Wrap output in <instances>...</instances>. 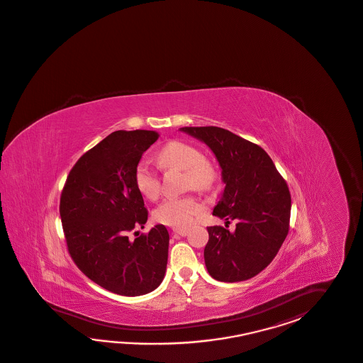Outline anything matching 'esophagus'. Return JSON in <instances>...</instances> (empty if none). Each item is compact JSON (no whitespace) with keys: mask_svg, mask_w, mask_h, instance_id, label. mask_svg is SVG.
<instances>
[{"mask_svg":"<svg viewBox=\"0 0 363 363\" xmlns=\"http://www.w3.org/2000/svg\"><path fill=\"white\" fill-rule=\"evenodd\" d=\"M173 232L179 236H186L189 233V228H173Z\"/></svg>","mask_w":363,"mask_h":363,"instance_id":"34e87169","label":"esophagus"}]
</instances>
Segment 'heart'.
<instances>
[{"instance_id": "heart-1", "label": "heart", "mask_w": 363, "mask_h": 363, "mask_svg": "<svg viewBox=\"0 0 363 363\" xmlns=\"http://www.w3.org/2000/svg\"><path fill=\"white\" fill-rule=\"evenodd\" d=\"M156 160L164 170L178 169L184 172L185 189L198 191H210L216 185L219 173L213 161L202 156L201 150L193 144L170 140L160 148ZM133 184L140 194L155 201L161 191L159 174L144 161H140L133 169ZM204 204L194 195H184L165 199L155 210V220L173 227L186 228L194 220L195 216L204 211Z\"/></svg>"}]
</instances>
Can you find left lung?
Returning <instances> with one entry per match:
<instances>
[{"label": "left lung", "instance_id": "1", "mask_svg": "<svg viewBox=\"0 0 363 363\" xmlns=\"http://www.w3.org/2000/svg\"><path fill=\"white\" fill-rule=\"evenodd\" d=\"M181 131L206 143L216 156L225 184L213 215L236 221L207 227L204 264L220 282L253 278L269 265L290 228L291 195L273 160L255 143L220 127H182Z\"/></svg>", "mask_w": 363, "mask_h": 363}]
</instances>
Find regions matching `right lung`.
Here are the masks:
<instances>
[{
    "instance_id": "obj_1",
    "label": "right lung",
    "mask_w": 363,
    "mask_h": 363,
    "mask_svg": "<svg viewBox=\"0 0 363 363\" xmlns=\"http://www.w3.org/2000/svg\"><path fill=\"white\" fill-rule=\"evenodd\" d=\"M159 136L147 130L110 133L77 160L60 196L73 262L89 279L124 296L157 289L168 264L169 233L162 224L128 239L148 219L133 169Z\"/></svg>"
}]
</instances>
